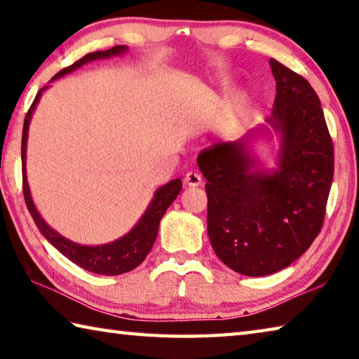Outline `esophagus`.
Segmentation results:
<instances>
[{
	"label": "esophagus",
	"mask_w": 359,
	"mask_h": 359,
	"mask_svg": "<svg viewBox=\"0 0 359 359\" xmlns=\"http://www.w3.org/2000/svg\"><path fill=\"white\" fill-rule=\"evenodd\" d=\"M184 182L188 187H199L202 184V177H201V174L189 171V172L185 174Z\"/></svg>",
	"instance_id": "34e87169"
}]
</instances>
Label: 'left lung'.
Listing matches in <instances>:
<instances>
[{"label": "left lung", "instance_id": "1", "mask_svg": "<svg viewBox=\"0 0 359 359\" xmlns=\"http://www.w3.org/2000/svg\"><path fill=\"white\" fill-rule=\"evenodd\" d=\"M277 95L269 123L282 133L280 168L252 171V135L198 157L207 179V230L215 254L249 277L278 272L308 250L324 226L334 172L333 142L305 77L271 59Z\"/></svg>", "mask_w": 359, "mask_h": 359}]
</instances>
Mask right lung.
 <instances>
[{
	"label": "right lung",
	"mask_w": 359,
	"mask_h": 359,
	"mask_svg": "<svg viewBox=\"0 0 359 359\" xmlns=\"http://www.w3.org/2000/svg\"><path fill=\"white\" fill-rule=\"evenodd\" d=\"M126 46H114L107 49V51H95L86 54L82 59L76 60L73 65H69L67 68L60 69V72L53 77L57 79V77L72 73L73 69L82 67L83 63H87L90 60H96V59H102V57H110V55H116L126 51ZM46 87L41 88L37 96H35L34 102L31 104L29 110H27L26 118H25V124H23V137H21V170H23V194H25V202L26 207L29 210V213L32 216V219L35 222V226L39 227V230L43 233L46 240L51 243L55 249H57L62 255H65L68 259H72L73 263L77 266H81L82 269L100 273V276H119V273L129 272L132 269H135L138 264H142L144 262L146 255L149 254L154 241H156L157 233H158V224L160 219L163 217L165 212L168 207L171 205L174 199L177 198L180 189H182V180L175 179L171 180L170 184L163 185L161 188L157 189V193L154 194V199L151 202V205L147 207L146 213L143 215L142 219L138 221V224L133 230H130L128 235L123 236L121 240H118L115 243L105 244V245H96V248H90V245H81L68 241L67 238H63L59 235L57 231H54L48 224L41 219V216L39 215L37 208H35L31 193H29V187H27V180H26V140H27V128H29V119L32 111L37 105L41 91H43Z\"/></svg>",
	"instance_id": "obj_1"
}]
</instances>
